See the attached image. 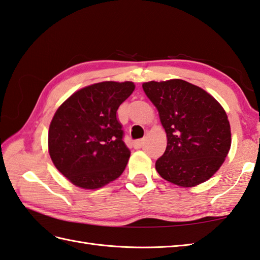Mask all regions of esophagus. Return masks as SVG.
I'll return each instance as SVG.
<instances>
[{"label":"esophagus","instance_id":"34e87169","mask_svg":"<svg viewBox=\"0 0 260 260\" xmlns=\"http://www.w3.org/2000/svg\"><path fill=\"white\" fill-rule=\"evenodd\" d=\"M143 144H144V140H137L134 142V146L136 149H141V147L143 146Z\"/></svg>","mask_w":260,"mask_h":260}]
</instances>
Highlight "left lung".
Here are the masks:
<instances>
[{"instance_id":"1","label":"left lung","mask_w":260,"mask_h":260,"mask_svg":"<svg viewBox=\"0 0 260 260\" xmlns=\"http://www.w3.org/2000/svg\"><path fill=\"white\" fill-rule=\"evenodd\" d=\"M167 133V149L155 162L159 175L180 187L202 184L220 169L231 146L223 107L205 90L174 79L143 83Z\"/></svg>"}]
</instances>
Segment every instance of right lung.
<instances>
[{"label": "right lung", "mask_w": 260, "mask_h": 260, "mask_svg": "<svg viewBox=\"0 0 260 260\" xmlns=\"http://www.w3.org/2000/svg\"><path fill=\"white\" fill-rule=\"evenodd\" d=\"M133 82H105L76 91L59 106L48 131V151L57 170L73 185L96 189L125 170L131 151L117 119Z\"/></svg>", "instance_id": "1"}]
</instances>
